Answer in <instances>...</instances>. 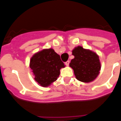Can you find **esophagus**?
Here are the masks:
<instances>
[{"label": "esophagus", "mask_w": 121, "mask_h": 121, "mask_svg": "<svg viewBox=\"0 0 121 121\" xmlns=\"http://www.w3.org/2000/svg\"><path fill=\"white\" fill-rule=\"evenodd\" d=\"M69 63H70V61H67L65 63V64L67 66H69Z\"/></svg>", "instance_id": "esophagus-1"}]
</instances>
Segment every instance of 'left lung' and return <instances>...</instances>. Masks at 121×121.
Wrapping results in <instances>:
<instances>
[{"instance_id":"left-lung-1","label":"left lung","mask_w":121,"mask_h":121,"mask_svg":"<svg viewBox=\"0 0 121 121\" xmlns=\"http://www.w3.org/2000/svg\"><path fill=\"white\" fill-rule=\"evenodd\" d=\"M72 52L74 58L69 66L73 69L76 78L86 83L93 81L99 74L101 68L99 56L80 46L74 48Z\"/></svg>"}]
</instances>
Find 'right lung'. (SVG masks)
Wrapping results in <instances>:
<instances>
[{"mask_svg": "<svg viewBox=\"0 0 121 121\" xmlns=\"http://www.w3.org/2000/svg\"><path fill=\"white\" fill-rule=\"evenodd\" d=\"M30 67L35 80L42 87H48L55 82L65 67L60 56L52 48L43 49L34 54L30 59Z\"/></svg>", "mask_w": 121, "mask_h": 121, "instance_id": "add662e5", "label": "right lung"}]
</instances>
